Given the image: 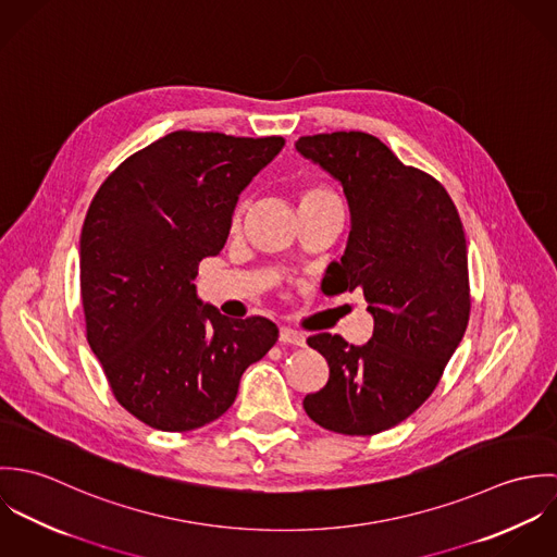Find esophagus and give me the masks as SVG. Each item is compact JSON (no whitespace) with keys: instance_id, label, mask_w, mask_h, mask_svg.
Wrapping results in <instances>:
<instances>
[{"instance_id":"esophagus-1","label":"esophagus","mask_w":557,"mask_h":557,"mask_svg":"<svg viewBox=\"0 0 557 557\" xmlns=\"http://www.w3.org/2000/svg\"><path fill=\"white\" fill-rule=\"evenodd\" d=\"M278 341L281 343H292V345H305V334L294 330V327H289V325H283L278 330Z\"/></svg>"}]
</instances>
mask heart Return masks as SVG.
I'll return each mask as SVG.
<instances>
[{"instance_id":"heart-1","label":"heart","mask_w":557,"mask_h":557,"mask_svg":"<svg viewBox=\"0 0 557 557\" xmlns=\"http://www.w3.org/2000/svg\"><path fill=\"white\" fill-rule=\"evenodd\" d=\"M325 199H336V195L327 188V186H323V184H305L300 190H298V208H302V206H311V203H318V201H325ZM239 212L242 210H236V214H234V221L238 223L239 221Z\"/></svg>"}]
</instances>
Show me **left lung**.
Masks as SVG:
<instances>
[{
    "label": "left lung",
    "instance_id": "left-lung-1",
    "mask_svg": "<svg viewBox=\"0 0 557 557\" xmlns=\"http://www.w3.org/2000/svg\"><path fill=\"white\" fill-rule=\"evenodd\" d=\"M296 150L343 184L351 210L345 255L323 292L360 289L375 319L362 347L330 332L307 338L330 377L302 405L327 431L375 435L431 397L463 338L472 307L463 225L446 188L373 135H309Z\"/></svg>",
    "mask_w": 557,
    "mask_h": 557
}]
</instances>
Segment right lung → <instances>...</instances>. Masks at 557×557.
Returning a JSON list of instances; mask_svg holds the SVG:
<instances>
[{
    "instance_id": "1",
    "label": "right lung",
    "mask_w": 557,
    "mask_h": 557,
    "mask_svg": "<svg viewBox=\"0 0 557 557\" xmlns=\"http://www.w3.org/2000/svg\"><path fill=\"white\" fill-rule=\"evenodd\" d=\"M283 137L175 131L124 160L81 230L87 343L115 400L152 429L184 433L221 418L242 373L278 338L274 321L201 305L199 261L225 246L244 186Z\"/></svg>"
}]
</instances>
